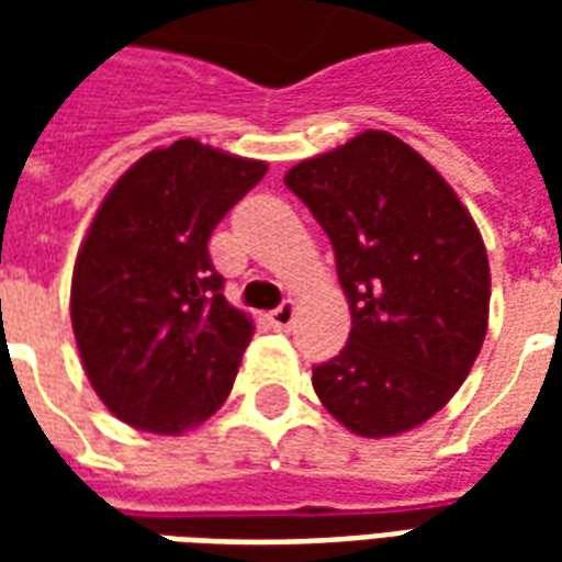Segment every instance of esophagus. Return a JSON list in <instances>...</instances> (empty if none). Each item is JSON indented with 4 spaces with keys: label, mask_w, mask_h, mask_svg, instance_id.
<instances>
[{
    "label": "esophagus",
    "mask_w": 562,
    "mask_h": 562,
    "mask_svg": "<svg viewBox=\"0 0 562 562\" xmlns=\"http://www.w3.org/2000/svg\"><path fill=\"white\" fill-rule=\"evenodd\" d=\"M294 313H297V306H294V301H285V304H280L273 313H270V325L273 328H292V322H294Z\"/></svg>",
    "instance_id": "esophagus-1"
}]
</instances>
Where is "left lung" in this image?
I'll list each match as a JSON object with an SVG mask.
<instances>
[{
  "label": "left lung",
  "instance_id": "1",
  "mask_svg": "<svg viewBox=\"0 0 562 562\" xmlns=\"http://www.w3.org/2000/svg\"><path fill=\"white\" fill-rule=\"evenodd\" d=\"M325 228L352 313L349 342L313 367L318 401L367 439L446 406L482 352L491 268L470 210L430 161L389 132H361L285 173Z\"/></svg>",
  "mask_w": 562,
  "mask_h": 562
}]
</instances>
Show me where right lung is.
I'll return each instance as SVG.
<instances>
[{"mask_svg":"<svg viewBox=\"0 0 562 562\" xmlns=\"http://www.w3.org/2000/svg\"><path fill=\"white\" fill-rule=\"evenodd\" d=\"M268 173L192 138L153 149L104 195L71 277L87 379L120 422L183 434L220 409L252 340L222 294L207 240Z\"/></svg>","mask_w":562,"mask_h":562,"instance_id":"right-lung-1","label":"right lung"}]
</instances>
